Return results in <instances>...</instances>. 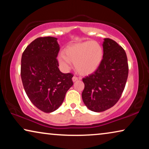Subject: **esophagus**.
Segmentation results:
<instances>
[{
	"label": "esophagus",
	"instance_id": "esophagus-1",
	"mask_svg": "<svg viewBox=\"0 0 149 149\" xmlns=\"http://www.w3.org/2000/svg\"><path fill=\"white\" fill-rule=\"evenodd\" d=\"M78 80H79V78L77 77L74 76L72 77V81H73V82H76V81H78Z\"/></svg>",
	"mask_w": 149,
	"mask_h": 149
}]
</instances>
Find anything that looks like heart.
I'll list each match as a JSON object with an SVG mask.
<instances>
[{
  "label": "heart",
  "instance_id": "b5f03b06",
  "mask_svg": "<svg viewBox=\"0 0 149 149\" xmlns=\"http://www.w3.org/2000/svg\"><path fill=\"white\" fill-rule=\"evenodd\" d=\"M102 58L103 49L100 45L95 41H86L68 47L58 60L64 67H68L69 62L73 63L79 74L88 75L97 70Z\"/></svg>",
  "mask_w": 149,
  "mask_h": 149
}]
</instances>
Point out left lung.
<instances>
[{
  "label": "left lung",
  "mask_w": 149,
  "mask_h": 149,
  "mask_svg": "<svg viewBox=\"0 0 149 149\" xmlns=\"http://www.w3.org/2000/svg\"><path fill=\"white\" fill-rule=\"evenodd\" d=\"M103 59L97 70L83 79L82 99L91 111L102 112L119 101L128 77L127 55L123 47L111 38H104Z\"/></svg>",
  "instance_id": "obj_1"
}]
</instances>
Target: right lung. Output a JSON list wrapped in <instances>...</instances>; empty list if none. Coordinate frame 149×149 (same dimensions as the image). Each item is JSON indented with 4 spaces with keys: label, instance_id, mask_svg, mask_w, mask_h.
I'll use <instances>...</instances> for the list:
<instances>
[{
    "label": "right lung",
    "instance_id": "obj_1",
    "mask_svg": "<svg viewBox=\"0 0 149 149\" xmlns=\"http://www.w3.org/2000/svg\"><path fill=\"white\" fill-rule=\"evenodd\" d=\"M57 40L52 36L36 38L24 50L21 60L24 90L31 102L47 113L60 107L73 85V74H64L58 68Z\"/></svg>",
    "mask_w": 149,
    "mask_h": 149
}]
</instances>
